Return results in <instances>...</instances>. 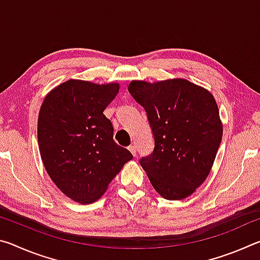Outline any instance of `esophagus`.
<instances>
[{"label": "esophagus", "instance_id": "1", "mask_svg": "<svg viewBox=\"0 0 260 260\" xmlns=\"http://www.w3.org/2000/svg\"><path fill=\"white\" fill-rule=\"evenodd\" d=\"M128 149H129V151L133 153V156H136V147H135V144H131V146L128 147Z\"/></svg>", "mask_w": 260, "mask_h": 260}]
</instances>
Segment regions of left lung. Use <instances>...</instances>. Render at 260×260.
Returning a JSON list of instances; mask_svg holds the SVG:
<instances>
[{
	"label": "left lung",
	"mask_w": 260,
	"mask_h": 260,
	"mask_svg": "<svg viewBox=\"0 0 260 260\" xmlns=\"http://www.w3.org/2000/svg\"><path fill=\"white\" fill-rule=\"evenodd\" d=\"M129 94L146 110L155 147L140 164L166 200L191 195L210 173L222 139L215 100L184 79L132 81Z\"/></svg>",
	"instance_id": "8db88e82"
}]
</instances>
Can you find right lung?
Wrapping results in <instances>:
<instances>
[{"instance_id":"1","label":"right lung","mask_w":260,"mask_h":260,"mask_svg":"<svg viewBox=\"0 0 260 260\" xmlns=\"http://www.w3.org/2000/svg\"><path fill=\"white\" fill-rule=\"evenodd\" d=\"M118 90V83L69 80L41 105L38 141L43 165L59 190L79 203L99 200L133 159L129 150L114 142L112 122L103 114Z\"/></svg>"}]
</instances>
